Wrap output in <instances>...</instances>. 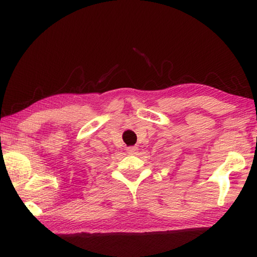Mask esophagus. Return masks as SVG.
Instances as JSON below:
<instances>
[{
	"mask_svg": "<svg viewBox=\"0 0 257 257\" xmlns=\"http://www.w3.org/2000/svg\"><path fill=\"white\" fill-rule=\"evenodd\" d=\"M137 151H138V147L132 146V147H128V149H127V153L135 154V153H137Z\"/></svg>",
	"mask_w": 257,
	"mask_h": 257,
	"instance_id": "1",
	"label": "esophagus"
}]
</instances>
